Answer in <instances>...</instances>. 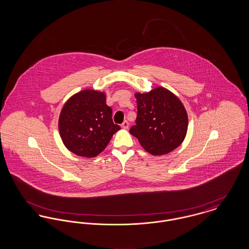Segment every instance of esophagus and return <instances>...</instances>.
Segmentation results:
<instances>
[{
  "instance_id": "obj_1",
  "label": "esophagus",
  "mask_w": 249,
  "mask_h": 249,
  "mask_svg": "<svg viewBox=\"0 0 249 249\" xmlns=\"http://www.w3.org/2000/svg\"><path fill=\"white\" fill-rule=\"evenodd\" d=\"M121 128H123V129H128V128H129V123H128L127 120H124V121L122 122Z\"/></svg>"
}]
</instances>
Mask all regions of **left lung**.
I'll list each match as a JSON object with an SVG mask.
<instances>
[{
  "mask_svg": "<svg viewBox=\"0 0 249 249\" xmlns=\"http://www.w3.org/2000/svg\"><path fill=\"white\" fill-rule=\"evenodd\" d=\"M137 118L130 132L152 155L173 151L183 142L188 130L186 109L176 95L164 88L136 93Z\"/></svg>",
  "mask_w": 249,
  "mask_h": 249,
  "instance_id": "obj_1",
  "label": "left lung"
}]
</instances>
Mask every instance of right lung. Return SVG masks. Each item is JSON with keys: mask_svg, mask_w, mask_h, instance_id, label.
I'll return each mask as SVG.
<instances>
[{"mask_svg": "<svg viewBox=\"0 0 249 249\" xmlns=\"http://www.w3.org/2000/svg\"><path fill=\"white\" fill-rule=\"evenodd\" d=\"M59 129L63 143L71 152L93 158L107 147L120 127L113 122L106 95L88 89L73 95L64 105Z\"/></svg>", "mask_w": 249, "mask_h": 249, "instance_id": "obj_1", "label": "right lung"}]
</instances>
